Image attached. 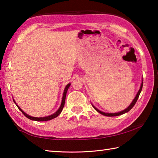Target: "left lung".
<instances>
[{
  "label": "left lung",
  "instance_id": "1",
  "mask_svg": "<svg viewBox=\"0 0 158 158\" xmlns=\"http://www.w3.org/2000/svg\"><path fill=\"white\" fill-rule=\"evenodd\" d=\"M142 86H143V79H142V81L141 85H140L139 90H138V92H137V94H136V96L135 97V98L133 99V102H131V104L128 106V108H127L126 109H124V110H122V111H120V112H118V113H105V112L101 111V110H99V109H97L95 106H94L93 104H92V106H93V107L94 109H95V110H96L97 112H98V113H99L100 114H103V115H104V116H107V117H114V116H119V115H121V114H124V113H128V112L129 110H131V108L134 106V105L135 104V103H136V102H137V99H138V97H139V94H140V93H141L142 89Z\"/></svg>",
  "mask_w": 158,
  "mask_h": 158
}]
</instances>
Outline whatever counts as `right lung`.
Wrapping results in <instances>:
<instances>
[{"instance_id":"obj_1","label":"right lung","mask_w":158,"mask_h":158,"mask_svg":"<svg viewBox=\"0 0 158 158\" xmlns=\"http://www.w3.org/2000/svg\"><path fill=\"white\" fill-rule=\"evenodd\" d=\"M71 84H68L66 85V86L65 87V89H64V94H63V97H62V100H61V106H60V107L59 108L58 110H57L55 113H53L52 114H50V115L49 116H46V117H32V116H30L29 115V114H27V113H25V112L22 110V109L20 108L18 105L16 104V103L15 102V101H14V99H13V101L15 103V104L16 105V106L18 107V108L20 110H21L23 114H24V115L27 117L28 119H30L31 120H33V121H37V122H45V121H48V120H51L52 119L54 118H55V117H56L57 116L59 115V114L61 113V111L63 110V108H64V104H65V97H66V93H67V91L68 90V88H69L70 85Z\"/></svg>"}]
</instances>
